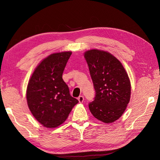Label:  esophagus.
Listing matches in <instances>:
<instances>
[{"label": "esophagus", "mask_w": 160, "mask_h": 160, "mask_svg": "<svg viewBox=\"0 0 160 160\" xmlns=\"http://www.w3.org/2000/svg\"><path fill=\"white\" fill-rule=\"evenodd\" d=\"M78 101H79L80 103H82L83 101H84V97L83 96H80L78 98Z\"/></svg>", "instance_id": "34e87169"}]
</instances>
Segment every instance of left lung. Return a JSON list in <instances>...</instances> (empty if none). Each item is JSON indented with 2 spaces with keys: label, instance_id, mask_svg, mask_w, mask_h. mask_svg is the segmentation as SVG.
<instances>
[{
  "label": "left lung",
  "instance_id": "left-lung-1",
  "mask_svg": "<svg viewBox=\"0 0 160 160\" xmlns=\"http://www.w3.org/2000/svg\"><path fill=\"white\" fill-rule=\"evenodd\" d=\"M95 90L89 109L98 120L114 122L126 110L131 97V82L123 65L107 51L98 49L84 53Z\"/></svg>",
  "mask_w": 160,
  "mask_h": 160
}]
</instances>
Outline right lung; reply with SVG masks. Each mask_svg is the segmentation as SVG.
<instances>
[{
  "instance_id": "1",
  "label": "right lung",
  "mask_w": 160,
  "mask_h": 160,
  "mask_svg": "<svg viewBox=\"0 0 160 160\" xmlns=\"http://www.w3.org/2000/svg\"><path fill=\"white\" fill-rule=\"evenodd\" d=\"M71 51L52 53L35 68L27 88V101L34 117L47 128H56L68 117L78 100L70 96L62 75Z\"/></svg>"
}]
</instances>
